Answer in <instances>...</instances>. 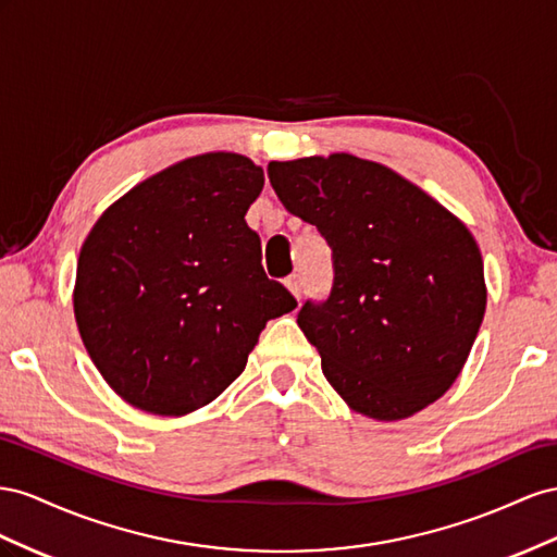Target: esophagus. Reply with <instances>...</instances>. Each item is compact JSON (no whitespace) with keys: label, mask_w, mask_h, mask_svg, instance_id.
Masks as SVG:
<instances>
[{"label":"esophagus","mask_w":557,"mask_h":557,"mask_svg":"<svg viewBox=\"0 0 557 557\" xmlns=\"http://www.w3.org/2000/svg\"><path fill=\"white\" fill-rule=\"evenodd\" d=\"M284 284H287V289L296 296V300H300V287H304V284H300V275H289L284 280Z\"/></svg>","instance_id":"obj_1"}]
</instances>
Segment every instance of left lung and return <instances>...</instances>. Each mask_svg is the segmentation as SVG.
<instances>
[{
  "mask_svg": "<svg viewBox=\"0 0 557 557\" xmlns=\"http://www.w3.org/2000/svg\"><path fill=\"white\" fill-rule=\"evenodd\" d=\"M280 202L331 247L333 284L298 326L361 416L404 420L448 392L485 314L479 245L385 165L349 153L268 163Z\"/></svg>",
  "mask_w": 557,
  "mask_h": 557,
  "instance_id": "1",
  "label": "left lung"
}]
</instances>
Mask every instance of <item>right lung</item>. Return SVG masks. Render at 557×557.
Segmentation results:
<instances>
[{
    "label": "right lung",
    "instance_id": "add662e5",
    "mask_svg": "<svg viewBox=\"0 0 557 557\" xmlns=\"http://www.w3.org/2000/svg\"><path fill=\"white\" fill-rule=\"evenodd\" d=\"M263 170L205 153L153 174L98 219L78 253L74 314L95 367L153 416L208 406L296 298L268 280L245 214Z\"/></svg>",
    "mask_w": 557,
    "mask_h": 557
}]
</instances>
